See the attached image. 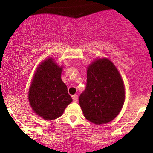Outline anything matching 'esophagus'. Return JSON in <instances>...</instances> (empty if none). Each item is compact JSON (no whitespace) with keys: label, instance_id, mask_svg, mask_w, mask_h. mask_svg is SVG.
I'll return each mask as SVG.
<instances>
[{"label":"esophagus","instance_id":"1","mask_svg":"<svg viewBox=\"0 0 153 153\" xmlns=\"http://www.w3.org/2000/svg\"><path fill=\"white\" fill-rule=\"evenodd\" d=\"M72 98H73V101H74V102H77V101H78V96H77V95H74V96H72Z\"/></svg>","mask_w":153,"mask_h":153}]
</instances>
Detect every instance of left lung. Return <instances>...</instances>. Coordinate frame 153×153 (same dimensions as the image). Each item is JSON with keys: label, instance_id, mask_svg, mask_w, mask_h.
<instances>
[{"label": "left lung", "instance_id": "obj_1", "mask_svg": "<svg viewBox=\"0 0 153 153\" xmlns=\"http://www.w3.org/2000/svg\"><path fill=\"white\" fill-rule=\"evenodd\" d=\"M124 99V82L111 61L97 59L88 67L86 87L78 99L85 119L96 124L109 122L119 114Z\"/></svg>", "mask_w": 153, "mask_h": 153}]
</instances>
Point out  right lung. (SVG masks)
I'll return each instance as SVG.
<instances>
[{
    "label": "right lung",
    "instance_id": "1",
    "mask_svg": "<svg viewBox=\"0 0 153 153\" xmlns=\"http://www.w3.org/2000/svg\"><path fill=\"white\" fill-rule=\"evenodd\" d=\"M62 67L52 58L39 65L29 91V101L33 111L46 120H54L62 116L73 99L61 79Z\"/></svg>",
    "mask_w": 153,
    "mask_h": 153
}]
</instances>
